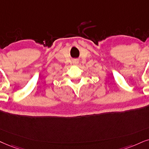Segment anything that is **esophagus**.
Segmentation results:
<instances>
[{
    "label": "esophagus",
    "mask_w": 149,
    "mask_h": 149,
    "mask_svg": "<svg viewBox=\"0 0 149 149\" xmlns=\"http://www.w3.org/2000/svg\"><path fill=\"white\" fill-rule=\"evenodd\" d=\"M78 63H79L78 60H73V65H77Z\"/></svg>",
    "instance_id": "1"
}]
</instances>
